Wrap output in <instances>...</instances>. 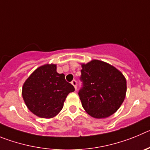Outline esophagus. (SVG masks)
Masks as SVG:
<instances>
[{
  "instance_id": "34e87169",
  "label": "esophagus",
  "mask_w": 150,
  "mask_h": 150,
  "mask_svg": "<svg viewBox=\"0 0 150 150\" xmlns=\"http://www.w3.org/2000/svg\"><path fill=\"white\" fill-rule=\"evenodd\" d=\"M72 84L73 85L74 87H75V90H76V89H77V81H75V80L72 81Z\"/></svg>"
}]
</instances>
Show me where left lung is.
<instances>
[{
  "mask_svg": "<svg viewBox=\"0 0 150 150\" xmlns=\"http://www.w3.org/2000/svg\"><path fill=\"white\" fill-rule=\"evenodd\" d=\"M78 92L82 106L89 115L101 119L110 117L120 107L126 93V80L120 71L105 62L93 60L81 64Z\"/></svg>",
  "mask_w": 150,
  "mask_h": 150,
  "instance_id": "obj_1",
  "label": "left lung"
}]
</instances>
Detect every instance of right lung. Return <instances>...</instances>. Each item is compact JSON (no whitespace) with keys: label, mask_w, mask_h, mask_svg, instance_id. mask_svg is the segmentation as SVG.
Wrapping results in <instances>:
<instances>
[{"label":"right lung","mask_w":150,"mask_h":150,"mask_svg":"<svg viewBox=\"0 0 150 150\" xmlns=\"http://www.w3.org/2000/svg\"><path fill=\"white\" fill-rule=\"evenodd\" d=\"M73 91V85L65 80L64 74L57 72L55 64H45L36 69L25 81L22 97L35 115L52 118L59 114L68 94Z\"/></svg>","instance_id":"add662e5"}]
</instances>
